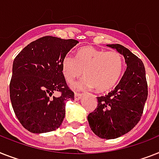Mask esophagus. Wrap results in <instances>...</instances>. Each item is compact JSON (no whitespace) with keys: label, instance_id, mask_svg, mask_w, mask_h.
<instances>
[{"label":"esophagus","instance_id":"1","mask_svg":"<svg viewBox=\"0 0 159 159\" xmlns=\"http://www.w3.org/2000/svg\"><path fill=\"white\" fill-rule=\"evenodd\" d=\"M82 95H83V93L76 92L75 95H74V99H75V100H79L80 99H81V97L82 96Z\"/></svg>","mask_w":159,"mask_h":159}]
</instances>
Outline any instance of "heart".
<instances>
[{
  "instance_id": "obj_1",
  "label": "heart",
  "mask_w": 159,
  "mask_h": 159,
  "mask_svg": "<svg viewBox=\"0 0 159 159\" xmlns=\"http://www.w3.org/2000/svg\"><path fill=\"white\" fill-rule=\"evenodd\" d=\"M124 61L116 50L106 51L92 46L79 49L77 55L67 54L62 60V71L67 82L72 83L84 73L78 88L95 87L98 91L110 90L122 77Z\"/></svg>"
}]
</instances>
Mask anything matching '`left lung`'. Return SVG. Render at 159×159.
<instances>
[{
  "label": "left lung",
  "instance_id": "obj_1",
  "mask_svg": "<svg viewBox=\"0 0 159 159\" xmlns=\"http://www.w3.org/2000/svg\"><path fill=\"white\" fill-rule=\"evenodd\" d=\"M107 46L123 55L127 67L115 89L98 96L97 108L87 119L95 135L109 140L127 133L140 122L148 97V84L141 59L122 45Z\"/></svg>",
  "mask_w": 159,
  "mask_h": 159
}]
</instances>
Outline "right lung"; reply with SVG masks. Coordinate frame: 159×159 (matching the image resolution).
I'll return each mask as SVG.
<instances>
[{"label": "right lung", "instance_id": "right-lung-1", "mask_svg": "<svg viewBox=\"0 0 159 159\" xmlns=\"http://www.w3.org/2000/svg\"><path fill=\"white\" fill-rule=\"evenodd\" d=\"M77 40L46 36L31 42L13 63L10 96L22 126L33 133L59 128L65 116V103L74 100L62 71V60ZM59 93L55 96V92Z\"/></svg>", "mask_w": 159, "mask_h": 159}]
</instances>
